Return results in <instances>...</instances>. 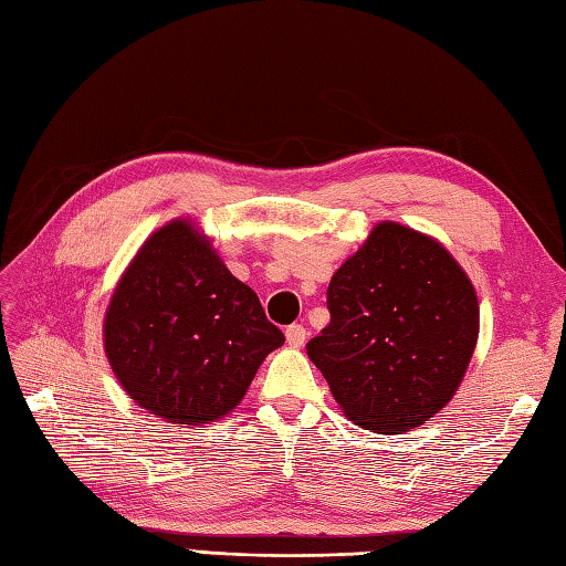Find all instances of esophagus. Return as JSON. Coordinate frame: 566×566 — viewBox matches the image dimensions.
<instances>
[{
  "mask_svg": "<svg viewBox=\"0 0 566 566\" xmlns=\"http://www.w3.org/2000/svg\"><path fill=\"white\" fill-rule=\"evenodd\" d=\"M285 339L291 347H303L307 339V329L303 325H287L285 327Z\"/></svg>",
  "mask_w": 566,
  "mask_h": 566,
  "instance_id": "obj_1",
  "label": "esophagus"
}]
</instances>
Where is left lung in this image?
<instances>
[{"instance_id": "8db88e82", "label": "left lung", "mask_w": 566, "mask_h": 566, "mask_svg": "<svg viewBox=\"0 0 566 566\" xmlns=\"http://www.w3.org/2000/svg\"><path fill=\"white\" fill-rule=\"evenodd\" d=\"M327 310L307 356L349 420L398 434L452 400L476 347L479 303L442 244L378 224L332 275Z\"/></svg>"}]
</instances>
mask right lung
Wrapping results in <instances>:
<instances>
[{"label": "right lung", "mask_w": 566, "mask_h": 566, "mask_svg": "<svg viewBox=\"0 0 566 566\" xmlns=\"http://www.w3.org/2000/svg\"><path fill=\"white\" fill-rule=\"evenodd\" d=\"M285 342L256 293L186 219L146 241L105 317V352L138 406L176 424L222 418Z\"/></svg>", "instance_id": "add662e5"}]
</instances>
